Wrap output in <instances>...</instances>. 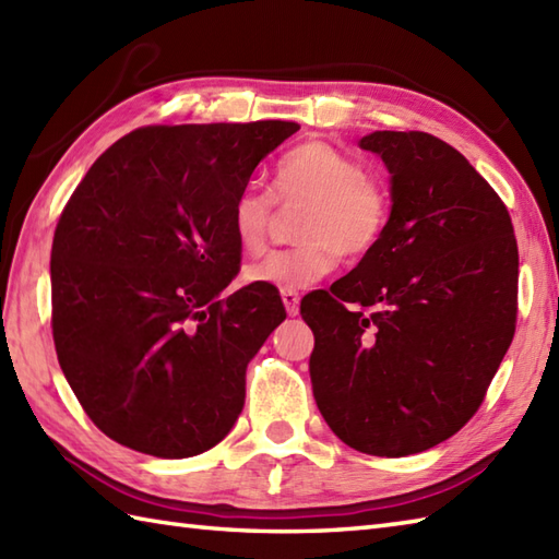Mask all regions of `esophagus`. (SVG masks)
I'll return each mask as SVG.
<instances>
[{
  "mask_svg": "<svg viewBox=\"0 0 559 559\" xmlns=\"http://www.w3.org/2000/svg\"><path fill=\"white\" fill-rule=\"evenodd\" d=\"M281 300H283V305H286V312L290 317H295V314L300 312V295H298V290H281Z\"/></svg>",
  "mask_w": 559,
  "mask_h": 559,
  "instance_id": "1",
  "label": "esophagus"
}]
</instances>
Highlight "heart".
<instances>
[{
    "label": "heart",
    "instance_id": "b5f03b06",
    "mask_svg": "<svg viewBox=\"0 0 559 559\" xmlns=\"http://www.w3.org/2000/svg\"><path fill=\"white\" fill-rule=\"evenodd\" d=\"M278 204H307L298 240L276 249L245 271L249 283L298 290L322 281L338 264V252L362 259L382 242L389 225V194L365 165L324 141H310L286 153L273 170ZM273 213V199L247 187L230 206V228L245 254H261Z\"/></svg>",
    "mask_w": 559,
    "mask_h": 559
}]
</instances>
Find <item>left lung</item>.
Segmentation results:
<instances>
[{
	"instance_id": "left-lung-1",
	"label": "left lung",
	"mask_w": 559,
	"mask_h": 559,
	"mask_svg": "<svg viewBox=\"0 0 559 559\" xmlns=\"http://www.w3.org/2000/svg\"><path fill=\"white\" fill-rule=\"evenodd\" d=\"M358 146L391 175L386 233L300 314L326 425L362 454L396 459L480 408L514 338L519 249L502 199L442 139L372 132Z\"/></svg>"
}]
</instances>
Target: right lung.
I'll return each instance as SVG.
<instances>
[{
	"label": "right lung",
	"mask_w": 559,
	"mask_h": 559,
	"mask_svg": "<svg viewBox=\"0 0 559 559\" xmlns=\"http://www.w3.org/2000/svg\"><path fill=\"white\" fill-rule=\"evenodd\" d=\"M298 129H134L71 194L52 240V336L71 391L115 442L187 459L233 430L247 365L286 307L254 283L221 298L240 266L230 206Z\"/></svg>",
	"instance_id": "obj_1"
}]
</instances>
